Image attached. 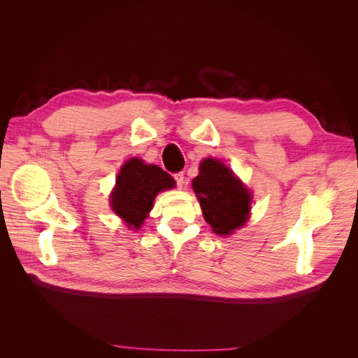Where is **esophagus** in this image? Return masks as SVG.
Wrapping results in <instances>:
<instances>
[{
	"label": "esophagus",
	"mask_w": 358,
	"mask_h": 358,
	"mask_svg": "<svg viewBox=\"0 0 358 358\" xmlns=\"http://www.w3.org/2000/svg\"><path fill=\"white\" fill-rule=\"evenodd\" d=\"M175 180L178 183V188H182L183 185H185V178H183V173H176Z\"/></svg>",
	"instance_id": "esophagus-1"
}]
</instances>
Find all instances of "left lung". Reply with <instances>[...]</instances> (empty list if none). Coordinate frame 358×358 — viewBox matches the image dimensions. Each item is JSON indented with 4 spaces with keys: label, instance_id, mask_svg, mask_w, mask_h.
Listing matches in <instances>:
<instances>
[{
    "label": "left lung",
    "instance_id": "obj_1",
    "mask_svg": "<svg viewBox=\"0 0 358 358\" xmlns=\"http://www.w3.org/2000/svg\"><path fill=\"white\" fill-rule=\"evenodd\" d=\"M192 189L213 233L229 236L248 221L252 194L220 159L206 158L200 162V173L192 180Z\"/></svg>",
    "mask_w": 358,
    "mask_h": 358
}]
</instances>
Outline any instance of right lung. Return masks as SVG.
<instances>
[{
	"label": "right lung",
	"mask_w": 358,
	"mask_h": 358,
	"mask_svg": "<svg viewBox=\"0 0 358 358\" xmlns=\"http://www.w3.org/2000/svg\"><path fill=\"white\" fill-rule=\"evenodd\" d=\"M176 182L158 166L131 158L119 170L110 194L112 210L128 229L138 230L152 209L157 194L175 188Z\"/></svg>",
	"instance_id": "obj_1"
}]
</instances>
